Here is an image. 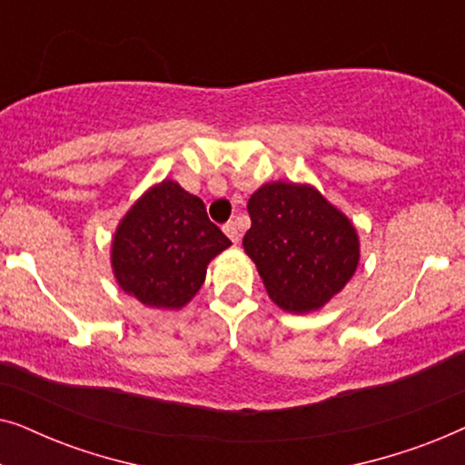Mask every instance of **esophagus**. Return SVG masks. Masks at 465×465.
I'll return each instance as SVG.
<instances>
[{
  "mask_svg": "<svg viewBox=\"0 0 465 465\" xmlns=\"http://www.w3.org/2000/svg\"><path fill=\"white\" fill-rule=\"evenodd\" d=\"M224 232H226V237L232 241V243H239L241 232H239V228H237V224H234V222H228V224L224 226Z\"/></svg>",
  "mask_w": 465,
  "mask_h": 465,
  "instance_id": "obj_1",
  "label": "esophagus"
}]
</instances>
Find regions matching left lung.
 I'll list each match as a JSON object with an SVG mask.
<instances>
[{
  "instance_id": "8db88e82",
  "label": "left lung",
  "mask_w": 465,
  "mask_h": 465,
  "mask_svg": "<svg viewBox=\"0 0 465 465\" xmlns=\"http://www.w3.org/2000/svg\"><path fill=\"white\" fill-rule=\"evenodd\" d=\"M245 253L271 301L288 313L322 309L345 288L360 262L358 231L309 183L271 182L247 201Z\"/></svg>"
}]
</instances>
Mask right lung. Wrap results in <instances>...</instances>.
<instances>
[{
    "label": "right lung",
    "instance_id": "add662e5",
    "mask_svg": "<svg viewBox=\"0 0 465 465\" xmlns=\"http://www.w3.org/2000/svg\"><path fill=\"white\" fill-rule=\"evenodd\" d=\"M231 241L207 218L205 203L173 180L145 190L112 239L120 288L152 309L177 311L193 301L207 264Z\"/></svg>",
    "mask_w": 465,
    "mask_h": 465
}]
</instances>
